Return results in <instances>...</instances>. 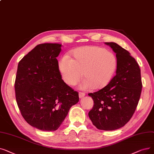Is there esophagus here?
Returning a JSON list of instances; mask_svg holds the SVG:
<instances>
[{"instance_id": "esophagus-1", "label": "esophagus", "mask_w": 154, "mask_h": 154, "mask_svg": "<svg viewBox=\"0 0 154 154\" xmlns=\"http://www.w3.org/2000/svg\"><path fill=\"white\" fill-rule=\"evenodd\" d=\"M79 97H80V98H82L83 97H84V96H85V94L84 92H80L79 93Z\"/></svg>"}]
</instances>
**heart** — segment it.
I'll list each match as a JSON object with an SVG mask.
<instances>
[{
    "mask_svg": "<svg viewBox=\"0 0 154 154\" xmlns=\"http://www.w3.org/2000/svg\"><path fill=\"white\" fill-rule=\"evenodd\" d=\"M71 55L72 58L63 56L58 63L63 81L69 85H75L84 75L85 79L80 88L100 89L108 85L115 75L117 59L109 50L99 46H83L72 51Z\"/></svg>",
    "mask_w": 154,
    "mask_h": 154,
    "instance_id": "1",
    "label": "heart"
}]
</instances>
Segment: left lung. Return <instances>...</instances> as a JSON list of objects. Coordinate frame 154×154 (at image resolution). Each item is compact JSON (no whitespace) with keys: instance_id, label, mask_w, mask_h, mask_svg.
<instances>
[{"instance_id":"1","label":"left lung","mask_w":154,"mask_h":154,"mask_svg":"<svg viewBox=\"0 0 154 154\" xmlns=\"http://www.w3.org/2000/svg\"><path fill=\"white\" fill-rule=\"evenodd\" d=\"M104 43L116 53V75L105 88L89 94L94 104L88 115L97 129L111 131L130 121L138 105L142 83L139 65L130 53L116 43Z\"/></svg>"}]
</instances>
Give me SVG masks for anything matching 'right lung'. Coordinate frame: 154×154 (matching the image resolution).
Wrapping results in <instances>:
<instances>
[{"label": "right lung", "mask_w": 154, "mask_h": 154, "mask_svg": "<svg viewBox=\"0 0 154 154\" xmlns=\"http://www.w3.org/2000/svg\"><path fill=\"white\" fill-rule=\"evenodd\" d=\"M62 45H37L18 63L15 81L17 106L26 122L42 131H55L69 109L79 101V93L62 79L57 57Z\"/></svg>", "instance_id": "1"}]
</instances>
